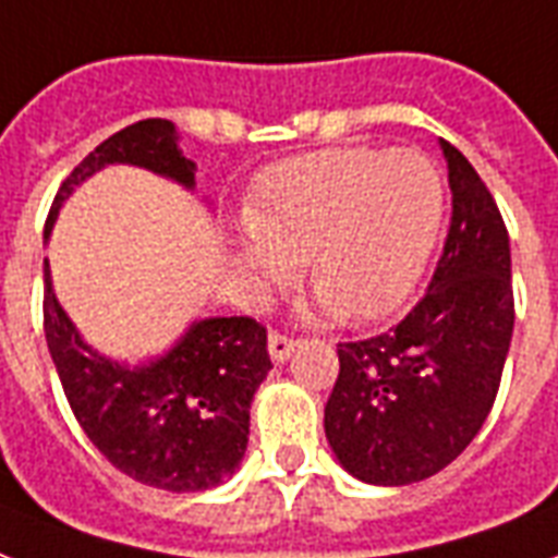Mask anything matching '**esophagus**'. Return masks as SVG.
<instances>
[{"label":"esophagus","instance_id":"esophagus-1","mask_svg":"<svg viewBox=\"0 0 558 558\" xmlns=\"http://www.w3.org/2000/svg\"><path fill=\"white\" fill-rule=\"evenodd\" d=\"M298 339H292V336L280 333V330H271L269 333V356L275 360V363H283V360H289V354L295 351Z\"/></svg>","mask_w":558,"mask_h":558}]
</instances>
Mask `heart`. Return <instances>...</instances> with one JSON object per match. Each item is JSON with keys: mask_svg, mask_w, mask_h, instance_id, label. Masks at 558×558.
I'll return each instance as SVG.
<instances>
[{"mask_svg": "<svg viewBox=\"0 0 558 558\" xmlns=\"http://www.w3.org/2000/svg\"><path fill=\"white\" fill-rule=\"evenodd\" d=\"M445 216V181L415 148H325L271 166L254 190L240 263L287 283L307 260L327 307L354 322L392 313L418 283Z\"/></svg>", "mask_w": 558, "mask_h": 558, "instance_id": "obj_1", "label": "heart"}]
</instances>
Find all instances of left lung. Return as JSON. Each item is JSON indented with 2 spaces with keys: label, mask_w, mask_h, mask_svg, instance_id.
<instances>
[{
  "label": "left lung",
  "mask_w": 558,
  "mask_h": 558,
  "mask_svg": "<svg viewBox=\"0 0 558 558\" xmlns=\"http://www.w3.org/2000/svg\"><path fill=\"white\" fill-rule=\"evenodd\" d=\"M448 157L450 228L427 292L389 333L339 342L325 433L348 474L410 486L474 441L500 389L512 327V257L495 198L465 155Z\"/></svg>",
  "instance_id": "1"
}]
</instances>
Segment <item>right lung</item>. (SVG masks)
Masks as SVG:
<instances>
[{
	"instance_id": "add662e5",
	"label": "right lung",
	"mask_w": 558,
	"mask_h": 558,
	"mask_svg": "<svg viewBox=\"0 0 558 558\" xmlns=\"http://www.w3.org/2000/svg\"><path fill=\"white\" fill-rule=\"evenodd\" d=\"M108 163H134L195 184V163L178 151L175 125L143 119L99 143L66 175L46 236L72 190ZM43 275L49 354L81 430L101 457L143 486L178 495L231 477L248 445L251 398L271 368L266 327L251 316L204 318L166 356L125 368L84 345L54 298L49 263Z\"/></svg>"
}]
</instances>
